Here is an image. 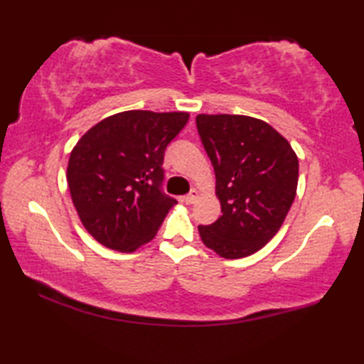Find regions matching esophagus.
I'll return each mask as SVG.
<instances>
[{"label": "esophagus", "mask_w": 364, "mask_h": 364, "mask_svg": "<svg viewBox=\"0 0 364 364\" xmlns=\"http://www.w3.org/2000/svg\"><path fill=\"white\" fill-rule=\"evenodd\" d=\"M197 197H199V191L191 189V193L188 196H184V202H186V204H194V202L197 200Z\"/></svg>", "instance_id": "esophagus-1"}]
</instances>
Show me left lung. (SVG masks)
<instances>
[{"label":"left lung","instance_id":"1","mask_svg":"<svg viewBox=\"0 0 364 364\" xmlns=\"http://www.w3.org/2000/svg\"><path fill=\"white\" fill-rule=\"evenodd\" d=\"M217 178L221 217L199 226L202 242L223 258L255 254L274 237L291 208L299 159L267 122L247 115L196 117Z\"/></svg>","mask_w":364,"mask_h":364}]
</instances>
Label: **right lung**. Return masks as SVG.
Masks as SVG:
<instances>
[{
    "label": "right lung",
    "instance_id": "obj_1",
    "mask_svg": "<svg viewBox=\"0 0 364 364\" xmlns=\"http://www.w3.org/2000/svg\"><path fill=\"white\" fill-rule=\"evenodd\" d=\"M188 119V112L127 110L96 123L73 147L67 183L97 242L133 252L152 241L176 204L162 191L164 154Z\"/></svg>",
    "mask_w": 364,
    "mask_h": 364
}]
</instances>
